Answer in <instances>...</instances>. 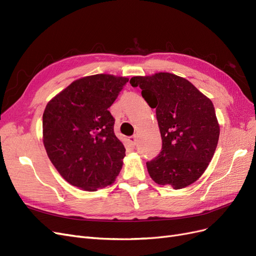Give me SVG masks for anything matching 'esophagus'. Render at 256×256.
Listing matches in <instances>:
<instances>
[{
  "mask_svg": "<svg viewBox=\"0 0 256 256\" xmlns=\"http://www.w3.org/2000/svg\"><path fill=\"white\" fill-rule=\"evenodd\" d=\"M129 142L132 144V145H134L136 143V136L134 134L132 136H129Z\"/></svg>",
  "mask_w": 256,
  "mask_h": 256,
  "instance_id": "esophagus-1",
  "label": "esophagus"
}]
</instances>
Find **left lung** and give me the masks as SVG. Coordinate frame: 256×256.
I'll use <instances>...</instances> for the list:
<instances>
[{
  "label": "left lung",
  "instance_id": "left-lung-1",
  "mask_svg": "<svg viewBox=\"0 0 256 256\" xmlns=\"http://www.w3.org/2000/svg\"><path fill=\"white\" fill-rule=\"evenodd\" d=\"M150 108H156L162 138L159 156L146 164L152 180L175 190L188 187L203 175L218 145L220 125L212 100L187 79L170 72L136 76Z\"/></svg>",
  "mask_w": 256,
  "mask_h": 256
}]
</instances>
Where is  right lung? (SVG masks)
Here are the masks:
<instances>
[{"label": "right lung", "instance_id": "obj_1", "mask_svg": "<svg viewBox=\"0 0 256 256\" xmlns=\"http://www.w3.org/2000/svg\"><path fill=\"white\" fill-rule=\"evenodd\" d=\"M129 79L98 74L74 80L42 115V142L52 164L70 184L96 191L118 176L126 150L114 134L109 108Z\"/></svg>", "mask_w": 256, "mask_h": 256}]
</instances>
